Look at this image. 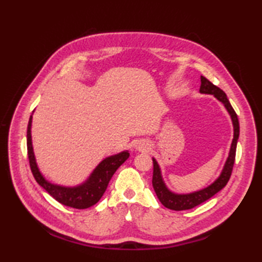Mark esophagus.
Returning <instances> with one entry per match:
<instances>
[{
  "label": "esophagus",
  "mask_w": 262,
  "mask_h": 262,
  "mask_svg": "<svg viewBox=\"0 0 262 262\" xmlns=\"http://www.w3.org/2000/svg\"><path fill=\"white\" fill-rule=\"evenodd\" d=\"M136 149H138V151H146V149H148V144L145 143V142H137L136 145H135Z\"/></svg>",
  "instance_id": "esophagus-1"
}]
</instances>
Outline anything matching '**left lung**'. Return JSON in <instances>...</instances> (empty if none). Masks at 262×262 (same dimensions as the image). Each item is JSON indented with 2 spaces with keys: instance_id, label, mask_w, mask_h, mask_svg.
<instances>
[{
  "instance_id": "1",
  "label": "left lung",
  "mask_w": 262,
  "mask_h": 262,
  "mask_svg": "<svg viewBox=\"0 0 262 262\" xmlns=\"http://www.w3.org/2000/svg\"><path fill=\"white\" fill-rule=\"evenodd\" d=\"M200 81H202V84H200L199 91L202 93H207V94H214L215 98L220 100L221 102H223L225 108L229 111L231 115V118L233 121V126H234V138H233L232 145H231V151L230 155L227 158V161L225 163V166L223 169V172L220 176L219 179H217L213 185L209 187L203 189V190H199L192 193L188 194H176L172 193L168 190V188L165 187L164 182L162 180V177H161V171L159 168V164L157 161L153 159V179H152V185L154 188V191L157 193L159 200L161 202L164 207L172 209V210H186V209H191L196 206L203 204L206 200H208L216 194L219 191L223 189L227 182H229L232 171H233V165H234L235 161V153H236V144L238 140V134H240V125H238V119L237 115L231 105L229 99H227L226 94L223 90H221L219 86L213 84L209 80L206 79L205 76H200Z\"/></svg>"
}]
</instances>
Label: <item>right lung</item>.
Instances as JSON below:
<instances>
[{"instance_id": "right-lung-1", "label": "right lung", "mask_w": 262, "mask_h": 262, "mask_svg": "<svg viewBox=\"0 0 262 262\" xmlns=\"http://www.w3.org/2000/svg\"><path fill=\"white\" fill-rule=\"evenodd\" d=\"M30 128L31 117L29 119V124H28L27 129V149L32 174L35 177V179L39 185L45 189L54 199H56L58 203L64 206H68V207H72L75 209H85L91 207L93 205H96L100 200V198L102 197L105 189H107L111 177L114 176L117 169L129 158V153L126 151L114 155V157L104 159L102 162L97 166L96 170L92 172L90 178L79 187L65 188L56 185H52L51 182L45 180V178L41 176V173L37 168L35 155H33L32 152Z\"/></svg>"}]
</instances>
